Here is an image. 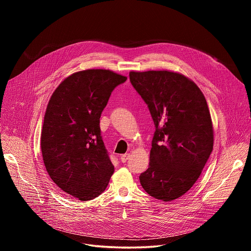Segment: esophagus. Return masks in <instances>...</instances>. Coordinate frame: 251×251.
Masks as SVG:
<instances>
[{"mask_svg": "<svg viewBox=\"0 0 251 251\" xmlns=\"http://www.w3.org/2000/svg\"><path fill=\"white\" fill-rule=\"evenodd\" d=\"M129 157H130V154H124L120 157V160L122 163H126V161L129 159Z\"/></svg>", "mask_w": 251, "mask_h": 251, "instance_id": "34e87169", "label": "esophagus"}]
</instances>
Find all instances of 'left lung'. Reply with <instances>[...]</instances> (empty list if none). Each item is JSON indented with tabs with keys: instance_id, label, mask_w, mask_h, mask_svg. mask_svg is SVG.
Here are the masks:
<instances>
[{
	"instance_id": "obj_1",
	"label": "left lung",
	"mask_w": 251,
	"mask_h": 251,
	"mask_svg": "<svg viewBox=\"0 0 251 251\" xmlns=\"http://www.w3.org/2000/svg\"><path fill=\"white\" fill-rule=\"evenodd\" d=\"M129 77L156 128L140 183L153 198L174 201L194 186L213 148L206 100L194 81L174 71H131Z\"/></svg>"
}]
</instances>
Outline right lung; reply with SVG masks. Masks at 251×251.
Here are the masks:
<instances>
[{
  "instance_id": "obj_1",
  "label": "right lung",
  "mask_w": 251,
  "mask_h": 251,
  "mask_svg": "<svg viewBox=\"0 0 251 251\" xmlns=\"http://www.w3.org/2000/svg\"><path fill=\"white\" fill-rule=\"evenodd\" d=\"M126 80L108 69L78 71L48 104L41 135L46 169L61 191L80 201L102 194L114 172L99 123L111 92Z\"/></svg>"
}]
</instances>
